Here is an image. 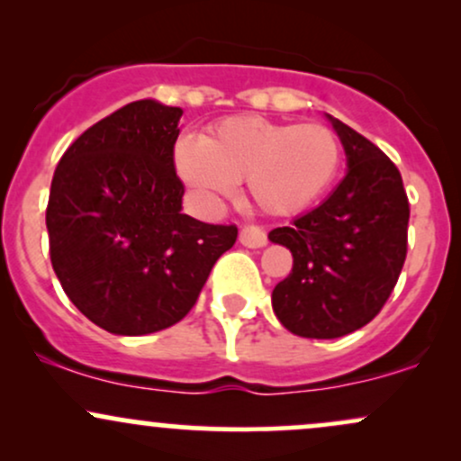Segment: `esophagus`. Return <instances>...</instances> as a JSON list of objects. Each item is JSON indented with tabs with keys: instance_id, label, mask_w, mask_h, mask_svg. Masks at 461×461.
I'll return each mask as SVG.
<instances>
[{
	"instance_id": "obj_1",
	"label": "esophagus",
	"mask_w": 461,
	"mask_h": 461,
	"mask_svg": "<svg viewBox=\"0 0 461 461\" xmlns=\"http://www.w3.org/2000/svg\"><path fill=\"white\" fill-rule=\"evenodd\" d=\"M239 240L249 249H260V247L267 245V231L265 227L260 225H245L240 230Z\"/></svg>"
}]
</instances>
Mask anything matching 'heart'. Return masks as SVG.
Returning a JSON list of instances; mask_svg holds the SVG:
<instances>
[{
	"mask_svg": "<svg viewBox=\"0 0 461 461\" xmlns=\"http://www.w3.org/2000/svg\"><path fill=\"white\" fill-rule=\"evenodd\" d=\"M343 146L323 124H286L230 118L201 140L175 146V168L205 210L247 181L251 201L273 216H291L315 203L337 179Z\"/></svg>",
	"mask_w": 461,
	"mask_h": 461,
	"instance_id": "1",
	"label": "heart"
}]
</instances>
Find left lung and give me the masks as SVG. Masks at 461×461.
I'll use <instances>...</instances> for the list:
<instances>
[{
  "label": "left lung",
  "mask_w": 461,
  "mask_h": 461,
  "mask_svg": "<svg viewBox=\"0 0 461 461\" xmlns=\"http://www.w3.org/2000/svg\"><path fill=\"white\" fill-rule=\"evenodd\" d=\"M348 173L332 194L269 240L293 254V269L271 293L286 330L337 339L358 330L385 306L407 258L409 201L393 161L361 133L328 115Z\"/></svg>",
  "instance_id": "left-lung-1"
}]
</instances>
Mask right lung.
Masks as SVG:
<instances>
[{"mask_svg": "<svg viewBox=\"0 0 461 461\" xmlns=\"http://www.w3.org/2000/svg\"><path fill=\"white\" fill-rule=\"evenodd\" d=\"M179 107L138 100L89 126L60 157L45 225L65 295L95 326L140 337L181 321L236 225L181 212Z\"/></svg>", "mask_w": 461, "mask_h": 461, "instance_id": "add662e5", "label": "right lung"}]
</instances>
